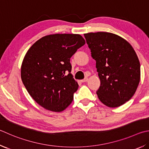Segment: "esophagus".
<instances>
[{
	"instance_id": "1",
	"label": "esophagus",
	"mask_w": 149,
	"mask_h": 149,
	"mask_svg": "<svg viewBox=\"0 0 149 149\" xmlns=\"http://www.w3.org/2000/svg\"><path fill=\"white\" fill-rule=\"evenodd\" d=\"M87 81H88V78L87 77H85V79L81 81V82H82V83H85V82H87Z\"/></svg>"
}]
</instances>
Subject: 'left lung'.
I'll return each instance as SVG.
<instances>
[{"instance_id": "1", "label": "left lung", "mask_w": 149, "mask_h": 149, "mask_svg": "<svg viewBox=\"0 0 149 149\" xmlns=\"http://www.w3.org/2000/svg\"><path fill=\"white\" fill-rule=\"evenodd\" d=\"M100 80L96 94L109 107H119L129 101L139 83L140 63L130 43L107 32L84 34Z\"/></svg>"}]
</instances>
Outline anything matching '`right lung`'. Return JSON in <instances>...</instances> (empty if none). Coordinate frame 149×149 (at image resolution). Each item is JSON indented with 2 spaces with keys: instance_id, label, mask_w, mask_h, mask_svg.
<instances>
[{
  "instance_id": "1",
  "label": "right lung",
  "mask_w": 149,
  "mask_h": 149,
  "mask_svg": "<svg viewBox=\"0 0 149 149\" xmlns=\"http://www.w3.org/2000/svg\"><path fill=\"white\" fill-rule=\"evenodd\" d=\"M85 44L79 34H49L27 51L21 64V79L32 98L44 109L61 112L72 102L79 85L70 73V61Z\"/></svg>"
}]
</instances>
